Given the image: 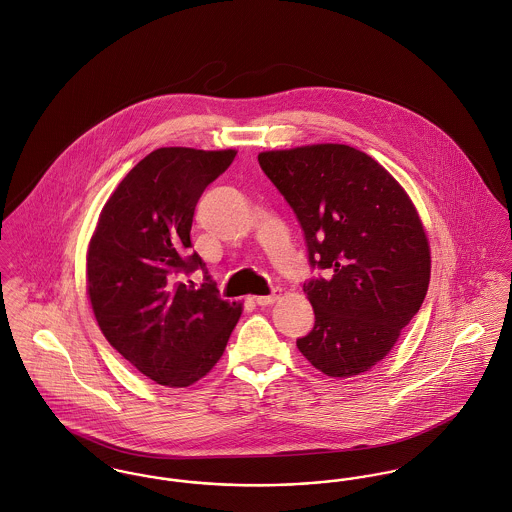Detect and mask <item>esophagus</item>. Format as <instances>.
I'll list each match as a JSON object with an SVG mask.
<instances>
[{
	"instance_id": "obj_1",
	"label": "esophagus",
	"mask_w": 512,
	"mask_h": 512,
	"mask_svg": "<svg viewBox=\"0 0 512 512\" xmlns=\"http://www.w3.org/2000/svg\"><path fill=\"white\" fill-rule=\"evenodd\" d=\"M279 296H281V290H279V288H273V290H271V294L255 296V304H257V306H269V304H273Z\"/></svg>"
}]
</instances>
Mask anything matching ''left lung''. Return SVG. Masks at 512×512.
<instances>
[{"label": "left lung", "instance_id": "8db88e82", "mask_svg": "<svg viewBox=\"0 0 512 512\" xmlns=\"http://www.w3.org/2000/svg\"><path fill=\"white\" fill-rule=\"evenodd\" d=\"M304 231V283L314 328L296 340L328 377L369 371L420 310L430 247L414 204L375 159L349 145H308L259 155Z\"/></svg>", "mask_w": 512, "mask_h": 512}]
</instances>
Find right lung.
<instances>
[{"label": "right lung", "mask_w": 512, "mask_h": 512, "mask_svg": "<svg viewBox=\"0 0 512 512\" xmlns=\"http://www.w3.org/2000/svg\"><path fill=\"white\" fill-rule=\"evenodd\" d=\"M235 151L163 147L149 153L106 202L86 259L88 294L110 345L165 387H188L222 357L241 304L222 300L192 253L196 204ZM200 268L196 289L185 277Z\"/></svg>", "instance_id": "1"}]
</instances>
